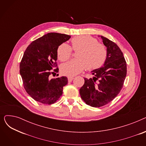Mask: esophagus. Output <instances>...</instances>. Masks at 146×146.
Returning a JSON list of instances; mask_svg holds the SVG:
<instances>
[{"label":"esophagus","mask_w":146,"mask_h":146,"mask_svg":"<svg viewBox=\"0 0 146 146\" xmlns=\"http://www.w3.org/2000/svg\"><path fill=\"white\" fill-rule=\"evenodd\" d=\"M73 79H74L73 77H71V76H68V82H72Z\"/></svg>","instance_id":"34e87169"}]
</instances>
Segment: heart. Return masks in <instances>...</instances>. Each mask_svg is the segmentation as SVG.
I'll return each mask as SVG.
<instances>
[{"mask_svg":"<svg viewBox=\"0 0 146 146\" xmlns=\"http://www.w3.org/2000/svg\"><path fill=\"white\" fill-rule=\"evenodd\" d=\"M72 48L78 51L76 57L61 66V71L64 75L73 76L80 73L85 68L93 70L101 67L106 59L107 50L105 46L98 42L95 38L89 35L75 36L71 41ZM58 59L65 61L70 58L72 48L67 44H60L57 50Z\"/></svg>","mask_w":146,"mask_h":146,"instance_id":"b5f03b06","label":"heart"}]
</instances>
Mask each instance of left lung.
<instances>
[{"label": "left lung", "mask_w": 146, "mask_h": 146, "mask_svg": "<svg viewBox=\"0 0 146 146\" xmlns=\"http://www.w3.org/2000/svg\"><path fill=\"white\" fill-rule=\"evenodd\" d=\"M101 38L107 50L104 66L91 71L94 77L84 78L85 83L79 90L82 100L92 107L112 101L119 93L127 75L126 61L118 46L103 36Z\"/></svg>", "instance_id": "obj_1"}]
</instances>
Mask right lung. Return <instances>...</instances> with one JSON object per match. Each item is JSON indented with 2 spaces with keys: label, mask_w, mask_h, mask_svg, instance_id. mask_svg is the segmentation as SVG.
Returning <instances> with one entry per match:
<instances>
[{
  "label": "right lung",
  "mask_w": 146,
  "mask_h": 146,
  "mask_svg": "<svg viewBox=\"0 0 146 146\" xmlns=\"http://www.w3.org/2000/svg\"><path fill=\"white\" fill-rule=\"evenodd\" d=\"M70 35L50 33L31 43L21 61L20 74L28 94L44 104L56 102L62 95L68 80L66 76L50 79L51 70L57 66L58 46L68 41ZM58 72V68L54 70Z\"/></svg>",
  "instance_id": "obj_1"
}]
</instances>
